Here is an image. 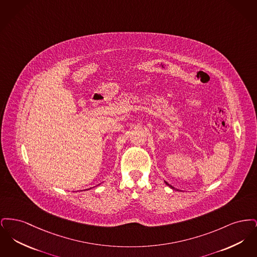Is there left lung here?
Wrapping results in <instances>:
<instances>
[{
	"mask_svg": "<svg viewBox=\"0 0 257 257\" xmlns=\"http://www.w3.org/2000/svg\"><path fill=\"white\" fill-rule=\"evenodd\" d=\"M166 184H167V185H168V186H170V187H171V188H172V189H174V188H173V187H172V186H171V185H170V184H168V183H167V182H166Z\"/></svg>",
	"mask_w": 257,
	"mask_h": 257,
	"instance_id": "1",
	"label": "left lung"
}]
</instances>
